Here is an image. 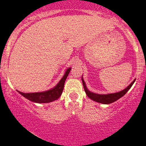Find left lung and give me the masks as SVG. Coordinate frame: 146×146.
Returning <instances> with one entry per match:
<instances>
[{
	"label": "left lung",
	"instance_id": "1",
	"mask_svg": "<svg viewBox=\"0 0 146 146\" xmlns=\"http://www.w3.org/2000/svg\"><path fill=\"white\" fill-rule=\"evenodd\" d=\"M135 79L129 86L127 87L126 88H125L124 90H123L120 91L119 92H116V93H111V94H107V95H100V94H96L94 93V92H90L88 90L87 88L86 85H85V82L84 81L83 78L82 77V84H83V87H84V90H85V93L87 94L88 98H90L91 100H92L97 102L99 103H102V104H111V103L117 101V100H119V98H121V97H123L126 92L129 91V90L131 88V86L133 85V84L134 83Z\"/></svg>",
	"mask_w": 146,
	"mask_h": 146
}]
</instances>
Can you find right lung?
<instances>
[{"mask_svg": "<svg viewBox=\"0 0 146 146\" xmlns=\"http://www.w3.org/2000/svg\"><path fill=\"white\" fill-rule=\"evenodd\" d=\"M70 70H71V68H68L66 70V71L65 72L64 76H63L61 80L52 89L48 90L45 91V92H32V93H24V92H20L18 90H17V92L20 95H23V97L27 98V100L36 103H48L54 100H56L60 98V96L62 94L65 81H66Z\"/></svg>", "mask_w": 146, "mask_h": 146, "instance_id": "obj_1", "label": "right lung"}]
</instances>
